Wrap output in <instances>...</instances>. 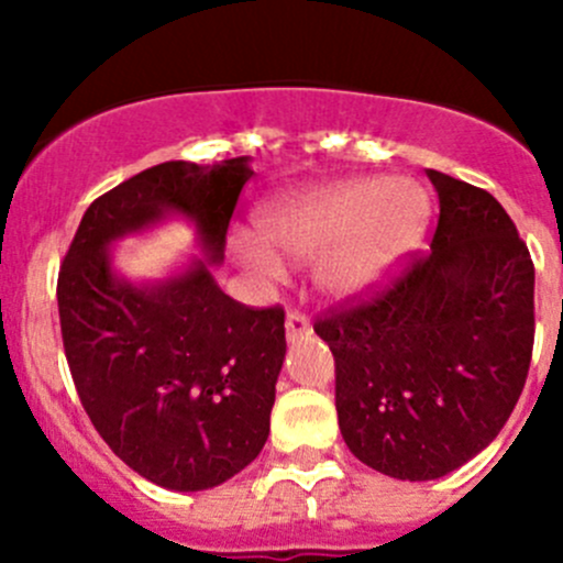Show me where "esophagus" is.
<instances>
[{"label": "esophagus", "mask_w": 563, "mask_h": 563, "mask_svg": "<svg viewBox=\"0 0 563 563\" xmlns=\"http://www.w3.org/2000/svg\"><path fill=\"white\" fill-rule=\"evenodd\" d=\"M313 334V323L308 321L302 313H288L286 316V338L288 343H294V340H305Z\"/></svg>", "instance_id": "esophagus-1"}]
</instances>
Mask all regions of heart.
Returning a JSON list of instances; mask_svg holds the SVG:
<instances>
[{"label": "heart", "mask_w": 563, "mask_h": 563, "mask_svg": "<svg viewBox=\"0 0 563 563\" xmlns=\"http://www.w3.org/2000/svg\"><path fill=\"white\" fill-rule=\"evenodd\" d=\"M430 198L417 181L360 176L291 192L258 212L265 245L240 242L236 264L258 280L283 275L280 255L313 258V283L332 299H360L387 283L424 240Z\"/></svg>", "instance_id": "obj_1"}]
</instances>
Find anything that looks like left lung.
Masks as SVG:
<instances>
[{"label":"left lung","mask_w":563,"mask_h":563,"mask_svg":"<svg viewBox=\"0 0 563 563\" xmlns=\"http://www.w3.org/2000/svg\"><path fill=\"white\" fill-rule=\"evenodd\" d=\"M439 192L430 255L373 302L316 323L334 354V406L354 457L428 482L507 424L533 349V264L487 190L428 168Z\"/></svg>","instance_id":"left-lung-1"}]
</instances>
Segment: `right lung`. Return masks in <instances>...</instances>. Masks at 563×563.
I'll use <instances>...</instances> for the list:
<instances>
[{
  "mask_svg": "<svg viewBox=\"0 0 563 563\" xmlns=\"http://www.w3.org/2000/svg\"><path fill=\"white\" fill-rule=\"evenodd\" d=\"M250 176V157L168 161L130 176L84 212L59 269L78 397L113 455L166 490L223 485L269 435L286 316L245 308L212 275ZM168 219L194 225L199 253L155 282L122 276L118 242Z\"/></svg>",
  "mask_w": 563,
  "mask_h": 563,
  "instance_id": "obj_1",
  "label": "right lung"
}]
</instances>
